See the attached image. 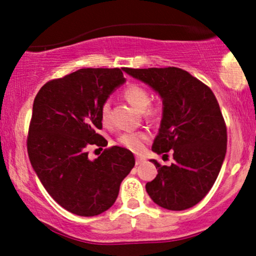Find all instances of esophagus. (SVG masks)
Segmentation results:
<instances>
[{"label":"esophagus","instance_id":"34e87169","mask_svg":"<svg viewBox=\"0 0 256 256\" xmlns=\"http://www.w3.org/2000/svg\"><path fill=\"white\" fill-rule=\"evenodd\" d=\"M144 161H146L144 158L137 156V158H136V165H137V166H138V165H142V164L144 162Z\"/></svg>","mask_w":256,"mask_h":256}]
</instances>
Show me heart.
<instances>
[{
  "mask_svg": "<svg viewBox=\"0 0 256 256\" xmlns=\"http://www.w3.org/2000/svg\"><path fill=\"white\" fill-rule=\"evenodd\" d=\"M122 96L138 112H144L150 104V95H149L148 91L137 84L128 85V88H125L122 91ZM108 114H110V104H104L101 108V118L104 122H108ZM146 116L154 118L158 116V110L155 108H150V110L146 111ZM146 140H148V134H146V132H124L119 136L118 142L119 144L125 146L128 150L140 152L144 146Z\"/></svg>",
  "mask_w": 256,
  "mask_h": 256,
  "instance_id": "b5f03b06",
  "label": "heart"
}]
</instances>
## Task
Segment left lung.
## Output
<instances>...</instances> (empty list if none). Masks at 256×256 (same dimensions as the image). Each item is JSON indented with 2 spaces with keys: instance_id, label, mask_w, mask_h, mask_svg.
<instances>
[{
  "instance_id": "1",
  "label": "left lung",
  "mask_w": 256,
  "mask_h": 256,
  "mask_svg": "<svg viewBox=\"0 0 256 256\" xmlns=\"http://www.w3.org/2000/svg\"><path fill=\"white\" fill-rule=\"evenodd\" d=\"M131 77L149 85L162 100V119L152 150H172L174 162L161 166L146 184L155 204L170 210L198 204L216 180L226 154L228 134L220 107L212 90L177 67L124 68Z\"/></svg>"
}]
</instances>
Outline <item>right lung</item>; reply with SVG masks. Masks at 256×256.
Returning a JSON list of instances; mask_svg holds the SVG:
<instances>
[{"mask_svg":"<svg viewBox=\"0 0 256 256\" xmlns=\"http://www.w3.org/2000/svg\"><path fill=\"white\" fill-rule=\"evenodd\" d=\"M124 68H80L44 84L34 101L28 152L32 168L61 207L80 216L104 213L134 166V154L114 146L95 160L89 146H106L101 108L125 83Z\"/></svg>","mask_w":256,"mask_h":256,"instance_id":"right-lung-1","label":"right lung"}]
</instances>
